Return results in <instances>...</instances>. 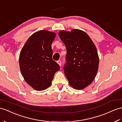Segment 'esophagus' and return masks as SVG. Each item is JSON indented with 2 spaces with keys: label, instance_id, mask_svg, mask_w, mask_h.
Wrapping results in <instances>:
<instances>
[{
  "label": "esophagus",
  "instance_id": "34e87169",
  "mask_svg": "<svg viewBox=\"0 0 122 122\" xmlns=\"http://www.w3.org/2000/svg\"><path fill=\"white\" fill-rule=\"evenodd\" d=\"M57 63H58V64L60 65V66H61V60H58L57 61Z\"/></svg>",
  "mask_w": 122,
  "mask_h": 122
}]
</instances>
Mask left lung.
<instances>
[{
    "label": "left lung",
    "mask_w": 122,
    "mask_h": 122,
    "mask_svg": "<svg viewBox=\"0 0 122 122\" xmlns=\"http://www.w3.org/2000/svg\"><path fill=\"white\" fill-rule=\"evenodd\" d=\"M59 36L66 46V62L63 67L70 85L77 90L91 84L98 71L99 58L94 44L85 32L62 30Z\"/></svg>",
    "instance_id": "left-lung-1"
}]
</instances>
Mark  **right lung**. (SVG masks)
Instances as JSON below:
<instances>
[{
	"label": "right lung",
	"instance_id": "obj_1",
	"mask_svg": "<svg viewBox=\"0 0 122 122\" xmlns=\"http://www.w3.org/2000/svg\"><path fill=\"white\" fill-rule=\"evenodd\" d=\"M56 34L46 30L33 33L20 51L19 63L26 82L37 91L51 86L59 65L52 60L51 44Z\"/></svg>",
	"mask_w": 122,
	"mask_h": 122
}]
</instances>
